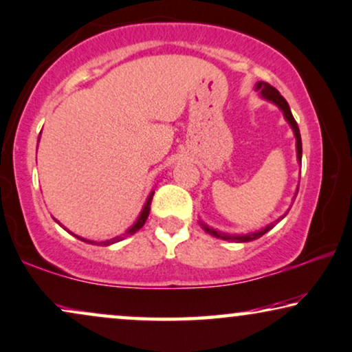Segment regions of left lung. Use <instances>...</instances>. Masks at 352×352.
<instances>
[{"label":"left lung","instance_id":"8db88e82","mask_svg":"<svg viewBox=\"0 0 352 352\" xmlns=\"http://www.w3.org/2000/svg\"><path fill=\"white\" fill-rule=\"evenodd\" d=\"M256 90H259L261 96L264 98V100L270 101V102H274L275 106H278L280 109H282L283 116H285V119H287L288 124L292 125V129H293V133H294V137H296V153H298V161L301 162V157H302V143H301V133H299V127H298L296 120H294V117H293V114H292V109H289V106H288L287 100H285V98H283L282 95H280L278 90H275V88L272 87V85H269V83H267V82H257V83H256ZM287 214H288V212H285V214L282 215V217L275 220V223L280 222V220H282V219H283L285 215H287ZM275 223H270V225H267V227H265V228H262L261 232H254V233H246V235H228V233H222V232H217V230H214V228H209L208 225L203 223V222H201V227H203L204 230L209 233V235H212V236H215V238H220V240H228V241L246 243V241H252V240H256V238H261L262 235H264V233L269 232L270 228L274 227Z\"/></svg>","mask_w":352,"mask_h":352}]
</instances>
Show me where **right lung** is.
I'll return each instance as SVG.
<instances>
[{"label": "right lung", "mask_w": 352, "mask_h": 352, "mask_svg": "<svg viewBox=\"0 0 352 352\" xmlns=\"http://www.w3.org/2000/svg\"><path fill=\"white\" fill-rule=\"evenodd\" d=\"M153 195H154V191H151V193H149V196H148V199H146V203H144V208H143V210H142V214L138 215V219H137V222H135L132 227L129 228L127 232L125 233H122V235H119V236H114V238H111V240H106V241H93V240H87V238H82V236H78V235H72L75 236V238H78V240L80 241H85V243H88V245H96V246H109V245H114V243H117V241H122L124 240L125 236H129V235H133V233H137L140 228L143 227L144 225V222H146V219H148V215H149V210H151V199H153ZM56 220V219H54ZM56 222H58V220H56ZM59 223V222H58ZM60 225V223H59ZM60 227H63V225H60ZM64 230H67V228H64ZM69 232V230H67ZM70 233V232H69Z\"/></svg>", "instance_id": "1"}]
</instances>
